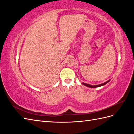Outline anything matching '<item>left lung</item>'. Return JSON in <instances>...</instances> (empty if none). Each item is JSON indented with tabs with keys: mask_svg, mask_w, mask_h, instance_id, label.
<instances>
[{
	"mask_svg": "<svg viewBox=\"0 0 134 134\" xmlns=\"http://www.w3.org/2000/svg\"><path fill=\"white\" fill-rule=\"evenodd\" d=\"M110 80H111L109 79V80H107V82H104V83H102V84H98V85H96V86H93V85H91V84H87V83H83H83H82V84H83L84 86H87V87H89V88H97V87H101V86H104L105 84H106L107 83H108Z\"/></svg>",
	"mask_w": 134,
	"mask_h": 134,
	"instance_id": "left-lung-1",
	"label": "left lung"
}]
</instances>
